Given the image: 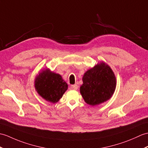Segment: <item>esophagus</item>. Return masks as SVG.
Instances as JSON below:
<instances>
[{"label":"esophagus","instance_id":"obj_1","mask_svg":"<svg viewBox=\"0 0 148 148\" xmlns=\"http://www.w3.org/2000/svg\"><path fill=\"white\" fill-rule=\"evenodd\" d=\"M77 88H78V86H77V84H74V85H72L71 86V89H72V90H77Z\"/></svg>","mask_w":148,"mask_h":148}]
</instances>
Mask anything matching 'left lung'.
Returning <instances> with one entry per match:
<instances>
[{
    "label": "left lung",
    "mask_w": 148,
    "mask_h": 148,
    "mask_svg": "<svg viewBox=\"0 0 148 148\" xmlns=\"http://www.w3.org/2000/svg\"><path fill=\"white\" fill-rule=\"evenodd\" d=\"M80 92L87 104L95 106L110 99L116 88V80L107 64L100 62L88 69L82 77Z\"/></svg>",
    "instance_id": "1"
}]
</instances>
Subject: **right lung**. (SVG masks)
<instances>
[{"mask_svg":"<svg viewBox=\"0 0 148 148\" xmlns=\"http://www.w3.org/2000/svg\"><path fill=\"white\" fill-rule=\"evenodd\" d=\"M35 88L41 97L51 103H56L68 89V85L59 74L49 69L40 72L35 79Z\"/></svg>","mask_w":148,"mask_h":148,"instance_id":"1","label":"right lung"}]
</instances>
